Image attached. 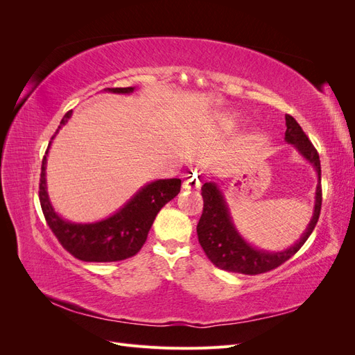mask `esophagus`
<instances>
[{"mask_svg": "<svg viewBox=\"0 0 355 355\" xmlns=\"http://www.w3.org/2000/svg\"><path fill=\"white\" fill-rule=\"evenodd\" d=\"M201 173H198V171H194V173L189 175L185 180H184V188L185 189H197L200 185H201Z\"/></svg>", "mask_w": 355, "mask_h": 355, "instance_id": "34e87169", "label": "esophagus"}]
</instances>
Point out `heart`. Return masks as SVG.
<instances>
[{
    "label": "heart",
    "instance_id": "b5f03b06",
    "mask_svg": "<svg viewBox=\"0 0 355 355\" xmlns=\"http://www.w3.org/2000/svg\"><path fill=\"white\" fill-rule=\"evenodd\" d=\"M235 124H237V120H235V116H232V115H223L220 118V125L223 128H227V130H232Z\"/></svg>",
    "mask_w": 355,
    "mask_h": 355
}]
</instances>
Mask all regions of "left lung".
<instances>
[{"label": "left lung", "mask_w": 355, "mask_h": 355, "mask_svg": "<svg viewBox=\"0 0 355 355\" xmlns=\"http://www.w3.org/2000/svg\"><path fill=\"white\" fill-rule=\"evenodd\" d=\"M287 130L284 133L286 142L293 145L297 153L302 155L308 163L313 164L318 184L315 188V202L314 213L311 218L305 232L293 245L282 252H266L256 249L252 244L247 243L241 234L235 228L232 222L230 207L225 200L223 192L220 191L216 182H206L201 187V196L204 201L202 214L197 225L198 241L202 247L204 253L207 254L213 265L220 270L230 272H239L245 275H256L266 271L275 270L286 261H288L308 237L313 234L321 210V167L320 157L317 149L309 142L308 136L304 133L302 127L292 115H286Z\"/></svg>", "instance_id": "8db88e82"}]
</instances>
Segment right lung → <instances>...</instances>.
I'll return each mask as SVG.
<instances>
[{
  "label": "right lung",
  "mask_w": 355,
  "mask_h": 355,
  "mask_svg": "<svg viewBox=\"0 0 355 355\" xmlns=\"http://www.w3.org/2000/svg\"><path fill=\"white\" fill-rule=\"evenodd\" d=\"M105 92L130 94L135 92V87L105 89ZM71 115L72 111L63 115L60 125L53 135L44 159H42L40 178V202L42 213L59 243L77 259L85 262H116L127 259L142 249L158 211L179 194L182 182L180 179H159L149 182L121 209L99 222L75 223L63 219L53 209L49 198L46 164L53 139L56 137L62 125L68 123Z\"/></svg>",
  "instance_id": "add662e5"
}]
</instances>
